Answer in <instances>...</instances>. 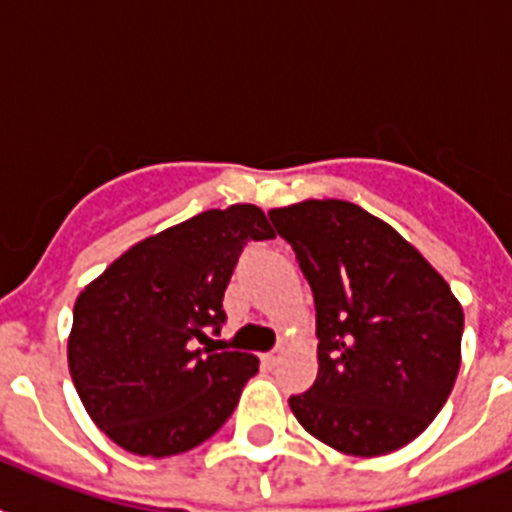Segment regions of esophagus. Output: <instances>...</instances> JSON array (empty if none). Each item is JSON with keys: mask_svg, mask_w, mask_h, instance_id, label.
I'll return each instance as SVG.
<instances>
[{"mask_svg": "<svg viewBox=\"0 0 512 512\" xmlns=\"http://www.w3.org/2000/svg\"><path fill=\"white\" fill-rule=\"evenodd\" d=\"M279 359H282V354H279V351H271V354L261 356V364H264L266 369H274V366L279 364Z\"/></svg>", "mask_w": 512, "mask_h": 512, "instance_id": "34e87169", "label": "esophagus"}]
</instances>
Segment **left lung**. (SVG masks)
<instances>
[{
    "label": "left lung",
    "mask_w": 512,
    "mask_h": 512,
    "mask_svg": "<svg viewBox=\"0 0 512 512\" xmlns=\"http://www.w3.org/2000/svg\"><path fill=\"white\" fill-rule=\"evenodd\" d=\"M295 248L318 318V379L289 408L348 456H382L441 413L461 364L464 310L392 225L343 200L269 212Z\"/></svg>",
    "instance_id": "left-lung-1"
}]
</instances>
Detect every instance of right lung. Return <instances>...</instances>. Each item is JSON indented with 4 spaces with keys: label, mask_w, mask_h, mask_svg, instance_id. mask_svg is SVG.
I'll list each match as a JSON object with an SVG mask.
<instances>
[{
    "label": "right lung",
    "mask_w": 512,
    "mask_h": 512,
    "mask_svg": "<svg viewBox=\"0 0 512 512\" xmlns=\"http://www.w3.org/2000/svg\"><path fill=\"white\" fill-rule=\"evenodd\" d=\"M274 238L256 205L205 210L112 261L81 289L69 372L99 431L138 456H174L223 428L259 359L197 348L225 320L248 241Z\"/></svg>",
    "instance_id": "1"
}]
</instances>
